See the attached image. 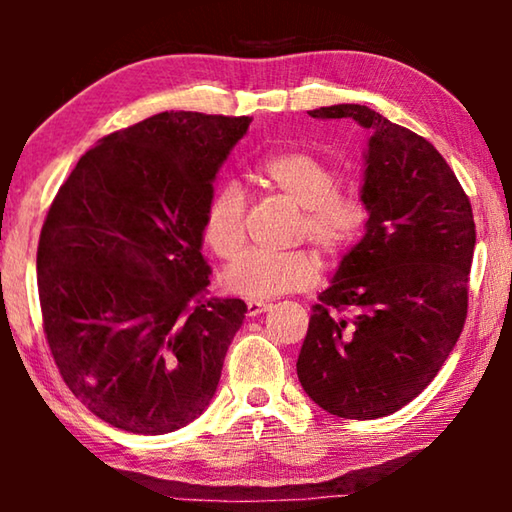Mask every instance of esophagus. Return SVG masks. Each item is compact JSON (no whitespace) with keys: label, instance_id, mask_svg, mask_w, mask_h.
<instances>
[{"label":"esophagus","instance_id":"esophagus-1","mask_svg":"<svg viewBox=\"0 0 512 512\" xmlns=\"http://www.w3.org/2000/svg\"><path fill=\"white\" fill-rule=\"evenodd\" d=\"M246 307H248V316H259V314H264V311H268V307L271 305L264 300H248Z\"/></svg>","mask_w":512,"mask_h":512}]
</instances>
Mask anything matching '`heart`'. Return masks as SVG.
<instances>
[{
  "mask_svg": "<svg viewBox=\"0 0 512 512\" xmlns=\"http://www.w3.org/2000/svg\"><path fill=\"white\" fill-rule=\"evenodd\" d=\"M259 178L300 207L296 239H309L329 257H343L357 246L368 223V205L357 192L339 187V171L320 155L291 149L268 155ZM248 198L237 183L216 189L203 219V239L223 262H237L246 250ZM320 277L314 250L253 253L223 275L225 287L248 298H275L311 289Z\"/></svg>",
  "mask_w": 512,
  "mask_h": 512,
  "instance_id": "1",
  "label": "heart"
}]
</instances>
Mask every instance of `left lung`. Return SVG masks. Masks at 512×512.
<instances>
[{
	"mask_svg": "<svg viewBox=\"0 0 512 512\" xmlns=\"http://www.w3.org/2000/svg\"><path fill=\"white\" fill-rule=\"evenodd\" d=\"M370 131L368 230L311 307L298 379L320 409L375 420L415 400L467 318L476 230L470 198L436 146L357 103L309 110Z\"/></svg>",
	"mask_w": 512,
	"mask_h": 512,
	"instance_id": "8db88e82",
	"label": "left lung"
}]
</instances>
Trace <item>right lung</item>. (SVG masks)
<instances>
[{
  "instance_id": "1",
  "label": "right lung",
  "mask_w": 512,
  "mask_h": 512,
  "mask_svg": "<svg viewBox=\"0 0 512 512\" xmlns=\"http://www.w3.org/2000/svg\"><path fill=\"white\" fill-rule=\"evenodd\" d=\"M250 117L160 112L85 151L38 241V296L69 391L112 427L160 436L214 397L246 302L210 298L212 180Z\"/></svg>"
}]
</instances>
